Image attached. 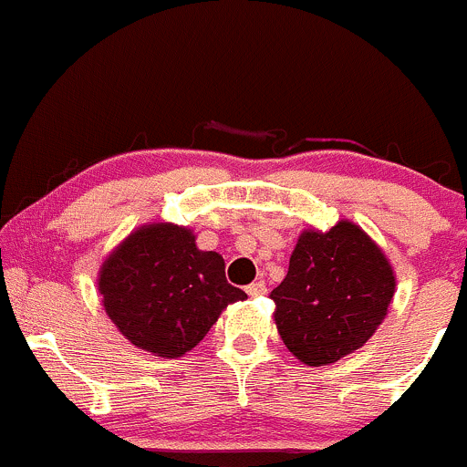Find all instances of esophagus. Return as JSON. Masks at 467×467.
<instances>
[{
	"label": "esophagus",
	"instance_id": "obj_1",
	"mask_svg": "<svg viewBox=\"0 0 467 467\" xmlns=\"http://www.w3.org/2000/svg\"><path fill=\"white\" fill-rule=\"evenodd\" d=\"M246 291H248L250 297H262L264 293H266V284H264V279H259V282L250 284Z\"/></svg>",
	"mask_w": 467,
	"mask_h": 467
}]
</instances>
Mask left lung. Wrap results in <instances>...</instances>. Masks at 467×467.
<instances>
[{
  "instance_id": "8db88e82",
  "label": "left lung",
  "mask_w": 467,
  "mask_h": 467,
  "mask_svg": "<svg viewBox=\"0 0 467 467\" xmlns=\"http://www.w3.org/2000/svg\"><path fill=\"white\" fill-rule=\"evenodd\" d=\"M396 275L374 239L349 219L299 234L288 273L273 288L275 324L286 349L308 367L360 349L387 316Z\"/></svg>"
}]
</instances>
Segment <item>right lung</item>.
<instances>
[{
  "instance_id": "1",
  "label": "right lung",
  "mask_w": 467,
  "mask_h": 467,
  "mask_svg": "<svg viewBox=\"0 0 467 467\" xmlns=\"http://www.w3.org/2000/svg\"><path fill=\"white\" fill-rule=\"evenodd\" d=\"M98 291L118 331L139 349L179 358L194 349L228 304L246 299L225 282V262L199 250L190 228L145 223L107 254Z\"/></svg>"
}]
</instances>
